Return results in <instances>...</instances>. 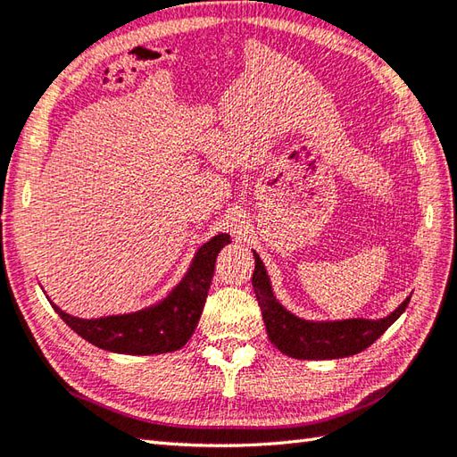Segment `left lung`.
<instances>
[{
    "label": "left lung",
    "mask_w": 457,
    "mask_h": 457,
    "mask_svg": "<svg viewBox=\"0 0 457 457\" xmlns=\"http://www.w3.org/2000/svg\"><path fill=\"white\" fill-rule=\"evenodd\" d=\"M256 268L252 276V286L262 309L263 324H266L268 338L279 352L297 360H334L353 356L378 340L391 324L397 320L407 309L411 297L404 299L389 317L379 320L348 319V320H327L312 322L299 319L279 305L273 297L266 268L254 252Z\"/></svg>",
    "instance_id": "left-lung-1"
}]
</instances>
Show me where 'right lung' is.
I'll return each instance as SVG.
<instances>
[{"label":"right lung","instance_id":"add662e5","mask_svg":"<svg viewBox=\"0 0 457 457\" xmlns=\"http://www.w3.org/2000/svg\"><path fill=\"white\" fill-rule=\"evenodd\" d=\"M228 242V235H217L203 245L179 286L150 309L86 320L72 317L56 305L53 307L70 328L101 350L133 356L176 352L195 332L217 256Z\"/></svg>","mask_w":457,"mask_h":457}]
</instances>
